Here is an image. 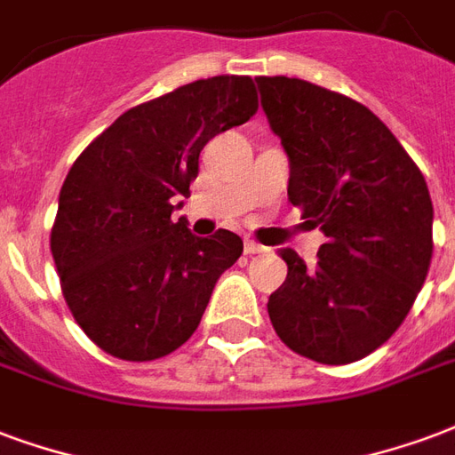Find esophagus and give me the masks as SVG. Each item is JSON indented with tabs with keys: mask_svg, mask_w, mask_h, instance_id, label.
Masks as SVG:
<instances>
[{
	"mask_svg": "<svg viewBox=\"0 0 455 455\" xmlns=\"http://www.w3.org/2000/svg\"><path fill=\"white\" fill-rule=\"evenodd\" d=\"M243 251H245V255H255V253H262V251H265V245L255 243V241H251V238H245Z\"/></svg>",
	"mask_w": 455,
	"mask_h": 455,
	"instance_id": "34e87169",
	"label": "esophagus"
}]
</instances>
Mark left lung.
I'll return each instance as SVG.
<instances>
[{
	"label": "left lung",
	"instance_id": "8db88e82",
	"mask_svg": "<svg viewBox=\"0 0 455 455\" xmlns=\"http://www.w3.org/2000/svg\"><path fill=\"white\" fill-rule=\"evenodd\" d=\"M289 156V202L325 234L318 262L282 248L267 313L291 352L321 364L371 355L405 321L432 262L425 176L371 110L304 79L258 76Z\"/></svg>",
	"mask_w": 455,
	"mask_h": 455
}]
</instances>
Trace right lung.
I'll list each match as a JSON object with an SVG mask.
<instances>
[{"label": "right lung", "mask_w": 455, "mask_h": 455, "mask_svg": "<svg viewBox=\"0 0 455 455\" xmlns=\"http://www.w3.org/2000/svg\"><path fill=\"white\" fill-rule=\"evenodd\" d=\"M255 110L251 76L197 79L124 110L69 168L50 251L74 321L110 356L176 352L243 253L234 231L193 236L171 212L176 195H190L204 144Z\"/></svg>", "instance_id": "obj_1"}]
</instances>
